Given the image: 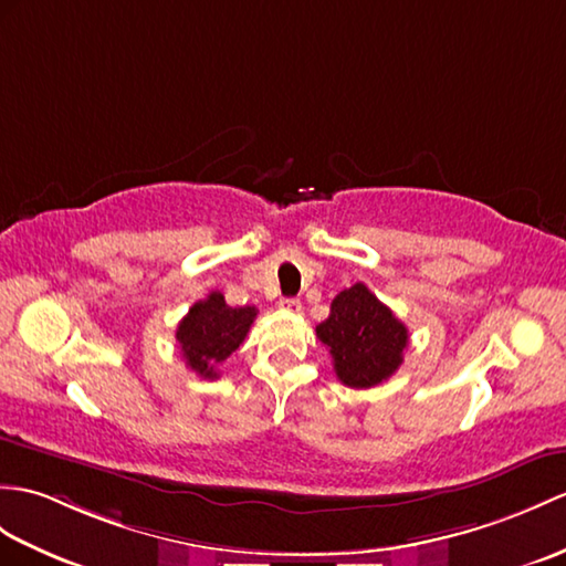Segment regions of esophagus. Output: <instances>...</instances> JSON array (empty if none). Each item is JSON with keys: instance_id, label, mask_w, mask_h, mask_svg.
Listing matches in <instances>:
<instances>
[{"instance_id": "1", "label": "esophagus", "mask_w": 566, "mask_h": 566, "mask_svg": "<svg viewBox=\"0 0 566 566\" xmlns=\"http://www.w3.org/2000/svg\"><path fill=\"white\" fill-rule=\"evenodd\" d=\"M280 308H282V311L298 313V311H301V301H298V298H282V301H280Z\"/></svg>"}]
</instances>
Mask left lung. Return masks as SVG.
<instances>
[{"label": "left lung", "instance_id": "obj_1", "mask_svg": "<svg viewBox=\"0 0 566 566\" xmlns=\"http://www.w3.org/2000/svg\"><path fill=\"white\" fill-rule=\"evenodd\" d=\"M315 335L331 349L335 374L349 388L384 384L400 369L410 343L405 323L361 282L333 298L331 315L315 327Z\"/></svg>", "mask_w": 566, "mask_h": 566}]
</instances>
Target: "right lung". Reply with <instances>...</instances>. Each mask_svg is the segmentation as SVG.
I'll return each instance as SVG.
<instances>
[{
  "instance_id": "right-lung-1",
  "label": "right lung",
  "mask_w": 566,
  "mask_h": 566,
  "mask_svg": "<svg viewBox=\"0 0 566 566\" xmlns=\"http://www.w3.org/2000/svg\"><path fill=\"white\" fill-rule=\"evenodd\" d=\"M255 315V306L231 308L221 292L197 301L176 331L182 359L197 376L217 378V366L243 345Z\"/></svg>"
}]
</instances>
